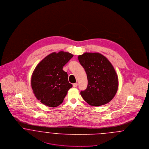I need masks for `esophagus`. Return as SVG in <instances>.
<instances>
[{"mask_svg":"<svg viewBox=\"0 0 149 149\" xmlns=\"http://www.w3.org/2000/svg\"><path fill=\"white\" fill-rule=\"evenodd\" d=\"M73 85V87H74V88H76V87H77V86H78V83H74V84H72Z\"/></svg>","mask_w":149,"mask_h":149,"instance_id":"1","label":"esophagus"}]
</instances>
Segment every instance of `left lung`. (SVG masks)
Listing matches in <instances>:
<instances>
[{
  "label": "left lung",
  "instance_id": "1",
  "mask_svg": "<svg viewBox=\"0 0 149 149\" xmlns=\"http://www.w3.org/2000/svg\"><path fill=\"white\" fill-rule=\"evenodd\" d=\"M84 68L88 86L80 94L92 106H100L109 103L115 96L118 87V79L113 65L103 55L85 52L78 56Z\"/></svg>",
  "mask_w": 149,
  "mask_h": 149
}]
</instances>
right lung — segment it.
<instances>
[{"label":"right lung","instance_id":"obj_1","mask_svg":"<svg viewBox=\"0 0 149 149\" xmlns=\"http://www.w3.org/2000/svg\"><path fill=\"white\" fill-rule=\"evenodd\" d=\"M73 55L68 52H53L37 65L31 78V86L36 98L42 104L56 107L61 104L72 85L63 66Z\"/></svg>","mask_w":149,"mask_h":149}]
</instances>
